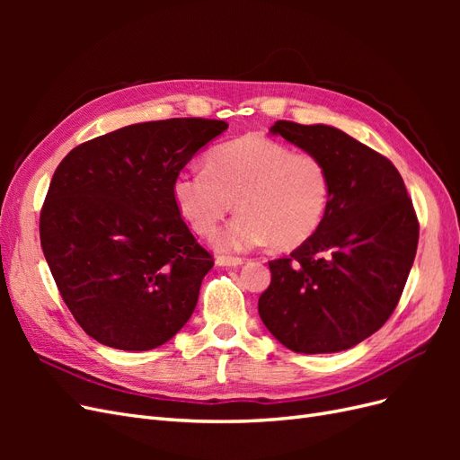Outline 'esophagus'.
Returning a JSON list of instances; mask_svg holds the SVG:
<instances>
[{
	"label": "esophagus",
	"instance_id": "esophagus-1",
	"mask_svg": "<svg viewBox=\"0 0 460 460\" xmlns=\"http://www.w3.org/2000/svg\"><path fill=\"white\" fill-rule=\"evenodd\" d=\"M215 262L218 264V267H242L243 264V259L242 257H225V255H218L215 259Z\"/></svg>",
	"mask_w": 460,
	"mask_h": 460
}]
</instances>
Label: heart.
Wrapping results in <instances>:
<instances>
[{"label":"heart","mask_w":460,"mask_h":460,"mask_svg":"<svg viewBox=\"0 0 460 460\" xmlns=\"http://www.w3.org/2000/svg\"><path fill=\"white\" fill-rule=\"evenodd\" d=\"M332 180L313 153L247 134L207 155V166L180 171L172 199L193 232L211 235L234 207L242 211L215 235L220 252L269 243L294 249L307 242L328 213Z\"/></svg>","instance_id":"b5f03b06"}]
</instances>
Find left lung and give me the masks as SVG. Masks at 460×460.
<instances>
[{
	"label": "left lung",
	"instance_id": "8db88e82",
	"mask_svg": "<svg viewBox=\"0 0 460 460\" xmlns=\"http://www.w3.org/2000/svg\"><path fill=\"white\" fill-rule=\"evenodd\" d=\"M270 134L326 163L332 196L311 238L269 262L261 320L296 353L351 349L397 307L419 245L412 201L394 163L340 128L278 120Z\"/></svg>",
	"mask_w": 460,
	"mask_h": 460
}]
</instances>
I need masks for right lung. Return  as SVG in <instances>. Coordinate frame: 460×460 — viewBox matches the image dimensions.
Returning <instances> with one entry per match:
<instances>
[{
    "label": "right lung",
    "instance_id": "add662e5",
    "mask_svg": "<svg viewBox=\"0 0 460 460\" xmlns=\"http://www.w3.org/2000/svg\"><path fill=\"white\" fill-rule=\"evenodd\" d=\"M226 128L208 119L130 124L59 163L40 242L68 311L95 341L149 351L190 320L213 257L180 217L172 180Z\"/></svg>",
    "mask_w": 460,
    "mask_h": 460
}]
</instances>
